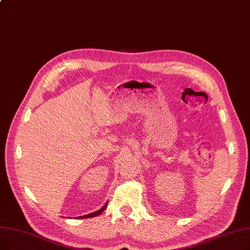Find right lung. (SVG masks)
Returning <instances> with one entry per match:
<instances>
[{
    "label": "right lung",
    "mask_w": 250,
    "mask_h": 250,
    "mask_svg": "<svg viewBox=\"0 0 250 250\" xmlns=\"http://www.w3.org/2000/svg\"><path fill=\"white\" fill-rule=\"evenodd\" d=\"M107 208V203L103 206L102 208H100L99 210H97V211H95V212H92V213H89V214H85V215H83V216H80V219H89V218H93V216H97V215H99V214H101L104 210H105V208Z\"/></svg>",
    "instance_id": "add662e5"
}]
</instances>
